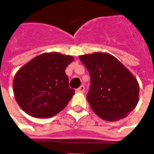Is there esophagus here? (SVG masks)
<instances>
[{"mask_svg":"<svg viewBox=\"0 0 154 154\" xmlns=\"http://www.w3.org/2000/svg\"><path fill=\"white\" fill-rule=\"evenodd\" d=\"M77 92H81V93H83L84 91H85V87H84L83 85H82V86H81L79 88H77Z\"/></svg>","mask_w":154,"mask_h":154,"instance_id":"esophagus-1","label":"esophagus"}]
</instances>
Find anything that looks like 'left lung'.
I'll return each instance as SVG.
<instances>
[{
	"mask_svg": "<svg viewBox=\"0 0 154 154\" xmlns=\"http://www.w3.org/2000/svg\"><path fill=\"white\" fill-rule=\"evenodd\" d=\"M91 76L87 101L104 120L116 121L128 116L139 101L135 77L113 55L96 52L79 56Z\"/></svg>",
	"mask_w": 154,
	"mask_h": 154,
	"instance_id": "1",
	"label": "left lung"
}]
</instances>
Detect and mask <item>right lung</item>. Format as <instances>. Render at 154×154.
I'll return each instance as SVG.
<instances>
[{
    "instance_id": "add662e5",
    "label": "right lung",
    "mask_w": 154,
    "mask_h": 154,
    "mask_svg": "<svg viewBox=\"0 0 154 154\" xmlns=\"http://www.w3.org/2000/svg\"><path fill=\"white\" fill-rule=\"evenodd\" d=\"M71 55L44 53L20 67L13 80L16 102L29 116L48 118L63 110L75 90L69 88L65 69Z\"/></svg>"
}]
</instances>
